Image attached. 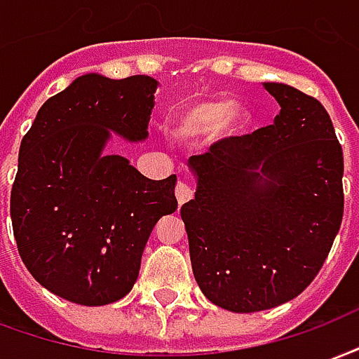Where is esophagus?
Returning a JSON list of instances; mask_svg holds the SVG:
<instances>
[{
    "label": "esophagus",
    "instance_id": "esophagus-1",
    "mask_svg": "<svg viewBox=\"0 0 359 359\" xmlns=\"http://www.w3.org/2000/svg\"><path fill=\"white\" fill-rule=\"evenodd\" d=\"M175 196H177L179 205H182V203H187V201H190L194 198V188L188 182H184V180H180L177 188H175Z\"/></svg>",
    "mask_w": 359,
    "mask_h": 359
}]
</instances>
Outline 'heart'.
<instances>
[{"instance_id": "1", "label": "heart", "mask_w": 359, "mask_h": 359, "mask_svg": "<svg viewBox=\"0 0 359 359\" xmlns=\"http://www.w3.org/2000/svg\"><path fill=\"white\" fill-rule=\"evenodd\" d=\"M249 110L226 98H196L180 104L171 116V133L179 139H200L219 127L222 133H238L247 126Z\"/></svg>"}]
</instances>
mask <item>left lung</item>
<instances>
[{
	"mask_svg": "<svg viewBox=\"0 0 359 359\" xmlns=\"http://www.w3.org/2000/svg\"><path fill=\"white\" fill-rule=\"evenodd\" d=\"M274 126L226 137L188 159L196 198L180 207L194 278L230 312L291 301L327 259L344 213L341 142L320 100L262 83Z\"/></svg>",
	"mask_w": 359,
	"mask_h": 359,
	"instance_id": "left-lung-1",
	"label": "left lung"
}]
</instances>
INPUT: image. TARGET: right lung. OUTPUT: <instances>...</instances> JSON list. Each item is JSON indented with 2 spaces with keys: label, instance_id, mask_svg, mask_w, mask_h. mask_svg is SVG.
<instances>
[{
  "label": "right lung",
  "instance_id": "right-lung-1",
  "mask_svg": "<svg viewBox=\"0 0 359 359\" xmlns=\"http://www.w3.org/2000/svg\"><path fill=\"white\" fill-rule=\"evenodd\" d=\"M156 87L150 76H81L39 108L20 142L11 190L18 253L66 301L123 299L156 222L177 211L175 175L150 180L126 158L102 154L110 131L148 137Z\"/></svg>",
  "mask_w": 359,
  "mask_h": 359
}]
</instances>
